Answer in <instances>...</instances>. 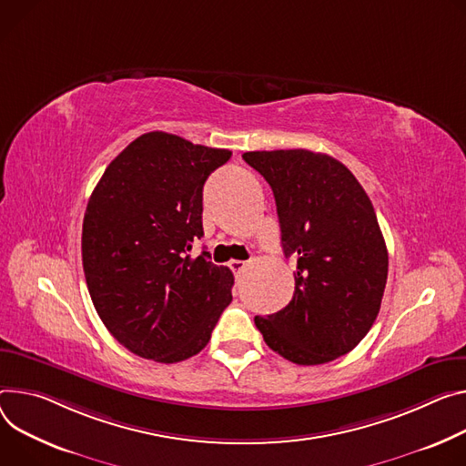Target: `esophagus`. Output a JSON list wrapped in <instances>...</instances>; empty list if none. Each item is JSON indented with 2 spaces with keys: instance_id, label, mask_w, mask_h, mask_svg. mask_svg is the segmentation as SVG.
I'll return each instance as SVG.
<instances>
[{
  "instance_id": "34e87169",
  "label": "esophagus",
  "mask_w": 466,
  "mask_h": 466,
  "mask_svg": "<svg viewBox=\"0 0 466 466\" xmlns=\"http://www.w3.org/2000/svg\"><path fill=\"white\" fill-rule=\"evenodd\" d=\"M245 268H247V262H245V260H232V262H230V269H232L234 273H241Z\"/></svg>"
}]
</instances>
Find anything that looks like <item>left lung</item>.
<instances>
[{
  "instance_id": "left-lung-1",
  "label": "left lung",
  "mask_w": 466,
  "mask_h": 466,
  "mask_svg": "<svg viewBox=\"0 0 466 466\" xmlns=\"http://www.w3.org/2000/svg\"><path fill=\"white\" fill-rule=\"evenodd\" d=\"M271 186L284 255L298 258L291 301L255 323L266 344L299 366L350 353L371 329L389 252L370 197L338 159L303 148L245 152Z\"/></svg>"
}]
</instances>
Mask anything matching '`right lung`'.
<instances>
[{
    "label": "right lung",
    "mask_w": 466,
    "mask_h": 466,
    "mask_svg": "<svg viewBox=\"0 0 466 466\" xmlns=\"http://www.w3.org/2000/svg\"><path fill=\"white\" fill-rule=\"evenodd\" d=\"M232 152L165 132L143 134L106 168L83 218L93 305L115 340L156 362L206 348L232 301L234 275L202 250V187Z\"/></svg>",
    "instance_id": "right-lung-1"
}]
</instances>
